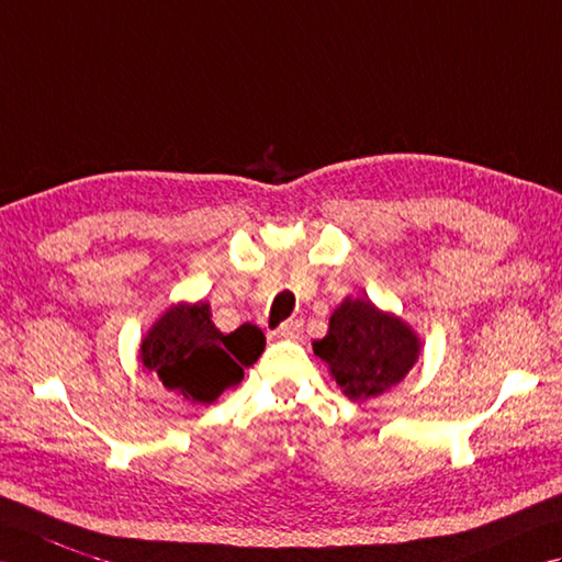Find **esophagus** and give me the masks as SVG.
<instances>
[{"label":"esophagus","mask_w":562,"mask_h":562,"mask_svg":"<svg viewBox=\"0 0 562 562\" xmlns=\"http://www.w3.org/2000/svg\"><path fill=\"white\" fill-rule=\"evenodd\" d=\"M273 336H279V339H297V336L303 334V319H289L283 322L277 331H271Z\"/></svg>","instance_id":"esophagus-1"}]
</instances>
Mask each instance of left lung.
<instances>
[{"instance_id":"left-lung-1","label":"left lung","mask_w":562,"mask_h":562,"mask_svg":"<svg viewBox=\"0 0 562 562\" xmlns=\"http://www.w3.org/2000/svg\"><path fill=\"white\" fill-rule=\"evenodd\" d=\"M348 398L380 396L402 382L418 358V339L402 319L380 313L363 297L334 310L329 331L313 344Z\"/></svg>"}]
</instances>
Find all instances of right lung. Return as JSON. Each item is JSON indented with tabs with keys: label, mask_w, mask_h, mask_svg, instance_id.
<instances>
[{
	"label": "right lung",
	"mask_w": 562,
	"mask_h": 562,
	"mask_svg": "<svg viewBox=\"0 0 562 562\" xmlns=\"http://www.w3.org/2000/svg\"><path fill=\"white\" fill-rule=\"evenodd\" d=\"M265 334L255 324H243L223 334L211 322L209 305H178L156 322L142 341V363L194 404H214L216 398L240 384L247 366L265 351Z\"/></svg>",
	"instance_id": "obj_1"
}]
</instances>
